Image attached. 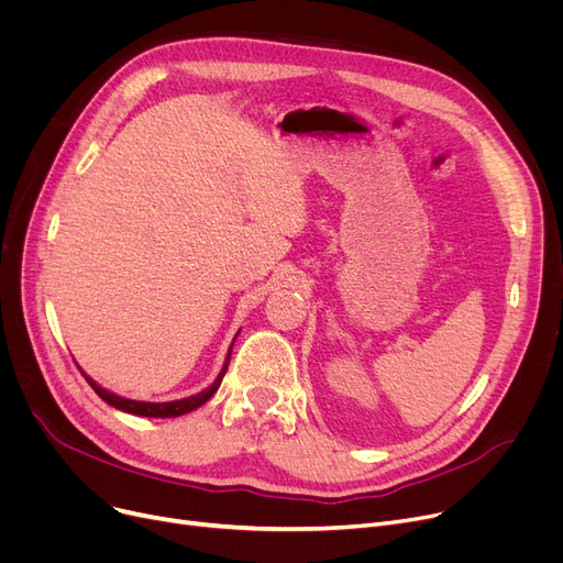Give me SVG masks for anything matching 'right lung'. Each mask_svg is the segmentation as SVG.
Returning <instances> with one entry per match:
<instances>
[{"mask_svg":"<svg viewBox=\"0 0 563 563\" xmlns=\"http://www.w3.org/2000/svg\"><path fill=\"white\" fill-rule=\"evenodd\" d=\"M230 353H232V349L228 351V361H225V365H223L219 378L212 383L210 388H205L202 393H198V395H194V397L177 399V401H166V404H151V401L123 399V397H118V395H113V393L100 388L98 383H96L93 378H88L84 372H81V374L86 376L88 386H91V388H93L109 406H113V408H121V410H125V412H132V416H143V418H177V416H187V412L196 410L198 406H202L207 399H210V397L219 390L221 380H223V376H225V369H228V363H230Z\"/></svg>","mask_w":563,"mask_h":563,"instance_id":"right-lung-1","label":"right lung"}]
</instances>
